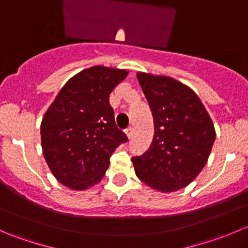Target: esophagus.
I'll use <instances>...</instances> for the list:
<instances>
[{
  "label": "esophagus",
  "instance_id": "1",
  "mask_svg": "<svg viewBox=\"0 0 248 248\" xmlns=\"http://www.w3.org/2000/svg\"><path fill=\"white\" fill-rule=\"evenodd\" d=\"M126 136L128 137V139L132 138V136H133V129H132V127H128V128L126 129Z\"/></svg>",
  "mask_w": 248,
  "mask_h": 248
}]
</instances>
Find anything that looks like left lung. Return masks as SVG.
Returning a JSON list of instances; mask_svg holds the SVG:
<instances>
[{"label":"left lung","mask_w":248,"mask_h":248,"mask_svg":"<svg viewBox=\"0 0 248 248\" xmlns=\"http://www.w3.org/2000/svg\"><path fill=\"white\" fill-rule=\"evenodd\" d=\"M154 117L151 146L132 158L137 176L156 191H177L191 184L211 152L216 132L193 90L169 77L138 73Z\"/></svg>","instance_id":"left-lung-1"}]
</instances>
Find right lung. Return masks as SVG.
Instances as JSON below:
<instances>
[{"mask_svg": "<svg viewBox=\"0 0 248 248\" xmlns=\"http://www.w3.org/2000/svg\"><path fill=\"white\" fill-rule=\"evenodd\" d=\"M128 72L94 66L68 80L41 124L44 158L57 181L76 191L98 184L127 136L116 127L109 94Z\"/></svg>", "mask_w": 248, "mask_h": 248, "instance_id": "obj_1", "label": "right lung"}]
</instances>
